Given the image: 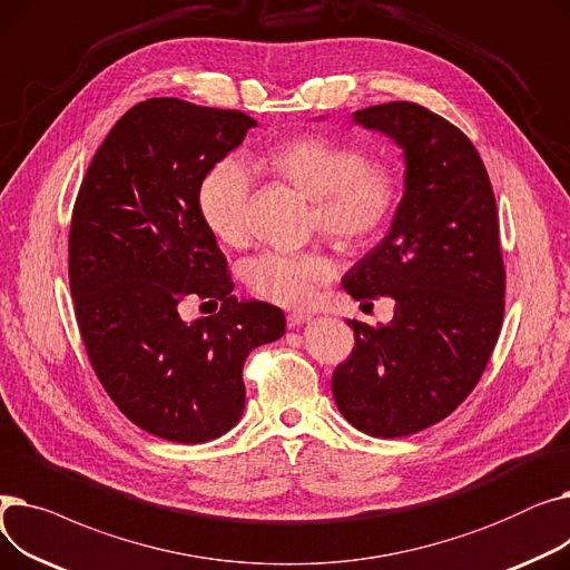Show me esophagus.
<instances>
[{"label":"esophagus","instance_id":"obj_1","mask_svg":"<svg viewBox=\"0 0 570 570\" xmlns=\"http://www.w3.org/2000/svg\"><path fill=\"white\" fill-rule=\"evenodd\" d=\"M309 321H312V314H307V312H291V314L286 316L288 327H297V325L309 323Z\"/></svg>","mask_w":570,"mask_h":570}]
</instances>
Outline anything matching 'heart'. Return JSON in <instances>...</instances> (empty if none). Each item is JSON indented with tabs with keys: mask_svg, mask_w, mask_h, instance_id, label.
Here are the masks:
<instances>
[{
	"mask_svg": "<svg viewBox=\"0 0 570 570\" xmlns=\"http://www.w3.org/2000/svg\"><path fill=\"white\" fill-rule=\"evenodd\" d=\"M273 168L314 200L318 228L342 243L372 239L397 205V177L383 164H367L361 149L325 136H301L269 157ZM254 170L239 157H224L198 185V213L205 226L226 245L247 235ZM249 288L282 307H305L316 288L331 282L335 263L321 252H263L247 267Z\"/></svg>",
	"mask_w": 570,
	"mask_h": 570,
	"instance_id": "obj_1",
	"label": "heart"
}]
</instances>
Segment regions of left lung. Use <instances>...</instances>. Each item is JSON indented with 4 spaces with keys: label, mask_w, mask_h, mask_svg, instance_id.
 <instances>
[{
    "label": "left lung",
    "mask_w": 570,
    "mask_h": 570,
    "mask_svg": "<svg viewBox=\"0 0 570 570\" xmlns=\"http://www.w3.org/2000/svg\"><path fill=\"white\" fill-rule=\"evenodd\" d=\"M353 125L402 149L404 189L342 286L353 301L391 295L395 316L346 321L355 346L333 372V397L353 428L395 439L451 415L494 351L505 293L497 203L473 142L436 112L391 101L355 110Z\"/></svg>",
    "instance_id": "8db88e82"
}]
</instances>
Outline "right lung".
Segmentation results:
<instances>
[{
  "mask_svg": "<svg viewBox=\"0 0 570 570\" xmlns=\"http://www.w3.org/2000/svg\"><path fill=\"white\" fill-rule=\"evenodd\" d=\"M252 127L239 110L147 99L110 129L76 198L69 284L89 363L117 409L166 441L235 428L247 355L286 331L279 307L230 295L198 213L200 179ZM191 292L222 299L220 314L179 320Z\"/></svg>",
  "mask_w": 570,
  "mask_h": 570,
  "instance_id": "add662e5",
  "label": "right lung"
}]
</instances>
